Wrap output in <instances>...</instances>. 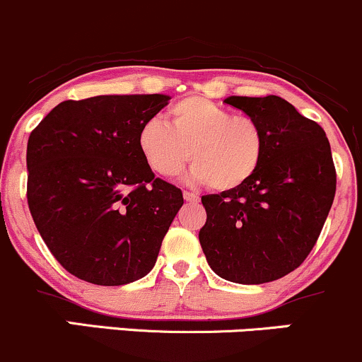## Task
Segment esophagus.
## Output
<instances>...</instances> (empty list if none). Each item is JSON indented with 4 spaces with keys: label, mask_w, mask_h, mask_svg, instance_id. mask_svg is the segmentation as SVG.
<instances>
[{
    "label": "esophagus",
    "mask_w": 362,
    "mask_h": 362,
    "mask_svg": "<svg viewBox=\"0 0 362 362\" xmlns=\"http://www.w3.org/2000/svg\"><path fill=\"white\" fill-rule=\"evenodd\" d=\"M184 199L189 202H199V196L194 192H189V190H184Z\"/></svg>",
    "instance_id": "obj_1"
}]
</instances>
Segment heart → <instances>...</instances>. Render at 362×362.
I'll list each match as a JSON object with an SVG mask.
<instances>
[{"label": "heart", "mask_w": 362, "mask_h": 362, "mask_svg": "<svg viewBox=\"0 0 362 362\" xmlns=\"http://www.w3.org/2000/svg\"><path fill=\"white\" fill-rule=\"evenodd\" d=\"M146 165L170 178L192 163V178L220 192L244 185L259 168L266 139L259 122L206 98L187 96L166 111V123L151 118L137 134Z\"/></svg>", "instance_id": "1"}]
</instances>
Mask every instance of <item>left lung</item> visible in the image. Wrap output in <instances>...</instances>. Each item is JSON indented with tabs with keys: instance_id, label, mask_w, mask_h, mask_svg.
<instances>
[{
	"instance_id": "left-lung-1",
	"label": "left lung",
	"mask_w": 362,
	"mask_h": 362,
	"mask_svg": "<svg viewBox=\"0 0 362 362\" xmlns=\"http://www.w3.org/2000/svg\"><path fill=\"white\" fill-rule=\"evenodd\" d=\"M263 127L266 149L240 187L202 196L199 242L218 276L268 284L304 263L333 204L337 172L325 130L278 96H230Z\"/></svg>"
}]
</instances>
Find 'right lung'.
Here are the masks:
<instances>
[{
  "label": "right lung",
  "mask_w": 362,
  "mask_h": 362,
  "mask_svg": "<svg viewBox=\"0 0 362 362\" xmlns=\"http://www.w3.org/2000/svg\"><path fill=\"white\" fill-rule=\"evenodd\" d=\"M168 99H69L30 132V214L47 249L74 276L113 287L146 276L156 263L184 197L154 177L137 148V134Z\"/></svg>",
  "instance_id": "add662e5"
}]
</instances>
